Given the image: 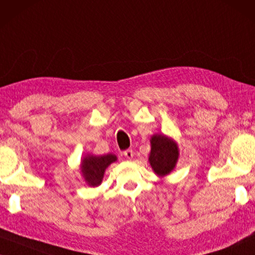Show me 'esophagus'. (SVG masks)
Returning <instances> with one entry per match:
<instances>
[{"label":"esophagus","mask_w":255,"mask_h":255,"mask_svg":"<svg viewBox=\"0 0 255 255\" xmlns=\"http://www.w3.org/2000/svg\"><path fill=\"white\" fill-rule=\"evenodd\" d=\"M124 156L126 157L127 159H131L132 156H134V152H132L131 149H127L124 151Z\"/></svg>","instance_id":"esophagus-1"}]
</instances>
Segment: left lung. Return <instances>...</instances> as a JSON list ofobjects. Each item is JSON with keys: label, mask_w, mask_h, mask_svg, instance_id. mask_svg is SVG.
<instances>
[{"label": "left lung", "mask_w": 255, "mask_h": 255, "mask_svg": "<svg viewBox=\"0 0 255 255\" xmlns=\"http://www.w3.org/2000/svg\"><path fill=\"white\" fill-rule=\"evenodd\" d=\"M178 156V146L172 139L160 134L152 136L149 162L155 173L159 177L170 173L175 166Z\"/></svg>", "instance_id": "obj_1"}]
</instances>
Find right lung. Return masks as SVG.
Returning <instances> with one entry per match:
<instances>
[{
    "instance_id": "right-lung-1",
    "label": "right lung",
    "mask_w": 255,
    "mask_h": 255,
    "mask_svg": "<svg viewBox=\"0 0 255 255\" xmlns=\"http://www.w3.org/2000/svg\"><path fill=\"white\" fill-rule=\"evenodd\" d=\"M117 157L109 153L105 156H88L82 160V173L90 186H98L103 180L104 172L110 164L116 162Z\"/></svg>"
}]
</instances>
